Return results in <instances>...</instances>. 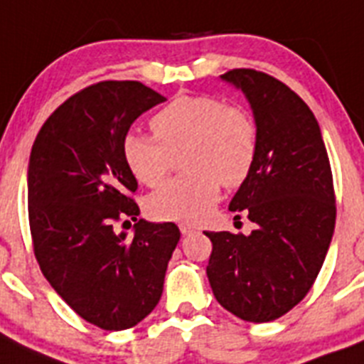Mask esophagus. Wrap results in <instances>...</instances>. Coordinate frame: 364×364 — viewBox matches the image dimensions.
<instances>
[{"label":"esophagus","instance_id":"esophagus-1","mask_svg":"<svg viewBox=\"0 0 364 364\" xmlns=\"http://www.w3.org/2000/svg\"><path fill=\"white\" fill-rule=\"evenodd\" d=\"M180 231H182V235H191L197 231V228L191 226V224H180Z\"/></svg>","mask_w":364,"mask_h":364}]
</instances>
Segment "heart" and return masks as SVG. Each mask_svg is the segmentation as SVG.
<instances>
[{"label": "heart", "instance_id": "1", "mask_svg": "<svg viewBox=\"0 0 364 364\" xmlns=\"http://www.w3.org/2000/svg\"><path fill=\"white\" fill-rule=\"evenodd\" d=\"M154 136L129 133L122 153L131 175L144 186H159L182 155L188 175L169 180L147 198V211L160 220L198 222L220 197V182L237 188L257 156L252 114L211 96H176L151 120Z\"/></svg>", "mask_w": 364, "mask_h": 364}]
</instances>
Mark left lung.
Instances as JSON below:
<instances>
[{
	"label": "left lung",
	"instance_id": "obj_1",
	"mask_svg": "<svg viewBox=\"0 0 364 364\" xmlns=\"http://www.w3.org/2000/svg\"><path fill=\"white\" fill-rule=\"evenodd\" d=\"M222 82L242 91L257 125L252 171L230 202L255 224L250 235L205 231V268L220 306L239 319L268 323L304 299L332 242L336 197L319 124L279 80L233 69Z\"/></svg>",
	"mask_w": 364,
	"mask_h": 364
}]
</instances>
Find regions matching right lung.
Wrapping results in <instances>:
<instances>
[{"label": "right lung", "mask_w": 364, "mask_h": 364, "mask_svg": "<svg viewBox=\"0 0 364 364\" xmlns=\"http://www.w3.org/2000/svg\"><path fill=\"white\" fill-rule=\"evenodd\" d=\"M162 102L140 82L87 87L47 118L28 160V224L41 272L82 319L111 332L154 310L180 240L173 222L140 218L133 237L112 230L120 216L140 215L124 138Z\"/></svg>", "instance_id": "right-lung-1"}]
</instances>
